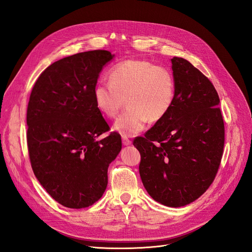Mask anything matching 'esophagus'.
I'll list each match as a JSON object with an SVG mask.
<instances>
[{
    "mask_svg": "<svg viewBox=\"0 0 252 252\" xmlns=\"http://www.w3.org/2000/svg\"><path fill=\"white\" fill-rule=\"evenodd\" d=\"M131 143H132V141L129 140L127 137H125V136H123V144H124V145H129V144H131Z\"/></svg>",
    "mask_w": 252,
    "mask_h": 252,
    "instance_id": "esophagus-1",
    "label": "esophagus"
}]
</instances>
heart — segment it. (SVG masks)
I'll return each instance as SVG.
<instances>
[{
  "instance_id": "b5f03b06",
  "label": "heart",
  "mask_w": 252,
  "mask_h": 252,
  "mask_svg": "<svg viewBox=\"0 0 252 252\" xmlns=\"http://www.w3.org/2000/svg\"><path fill=\"white\" fill-rule=\"evenodd\" d=\"M110 83H98L93 90L96 109L115 118L126 103L128 109L114 125L125 137L140 133L149 121L158 123L172 110L176 99V79L165 67L147 60H126L109 72Z\"/></svg>"
}]
</instances>
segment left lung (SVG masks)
Here are the masks:
<instances>
[{"instance_id": "obj_1", "label": "left lung", "mask_w": 252, "mask_h": 252, "mask_svg": "<svg viewBox=\"0 0 252 252\" xmlns=\"http://www.w3.org/2000/svg\"><path fill=\"white\" fill-rule=\"evenodd\" d=\"M176 99L168 114L134 140L139 173L150 196L181 207L197 200L215 180L223 155L225 128L212 82L182 58L172 59Z\"/></svg>"}]
</instances>
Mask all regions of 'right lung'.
<instances>
[{
    "label": "right lung",
    "instance_id": "right-lung-1",
    "mask_svg": "<svg viewBox=\"0 0 252 252\" xmlns=\"http://www.w3.org/2000/svg\"><path fill=\"white\" fill-rule=\"evenodd\" d=\"M113 56L93 50L67 56L46 68L27 108L31 167L40 185L64 207L85 208L108 185V167L121 150V137L96 109L93 90Z\"/></svg>",
    "mask_w": 252,
    "mask_h": 252
}]
</instances>
